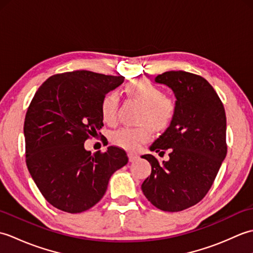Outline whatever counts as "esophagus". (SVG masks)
Segmentation results:
<instances>
[{"label": "esophagus", "instance_id": "34e87169", "mask_svg": "<svg viewBox=\"0 0 253 253\" xmlns=\"http://www.w3.org/2000/svg\"><path fill=\"white\" fill-rule=\"evenodd\" d=\"M138 159H139L138 154L132 153V152H128V160H129V162H135V161Z\"/></svg>", "mask_w": 253, "mask_h": 253}]
</instances>
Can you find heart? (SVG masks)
<instances>
[{"label": "heart", "mask_w": 253, "mask_h": 253, "mask_svg": "<svg viewBox=\"0 0 253 253\" xmlns=\"http://www.w3.org/2000/svg\"><path fill=\"white\" fill-rule=\"evenodd\" d=\"M126 92L144 107L142 122H149L158 130L168 128L173 122L176 113L174 101L164 96L163 91L157 84L144 78L133 79L126 84ZM118 98L110 92L101 101V115L106 123L116 120ZM152 137V127L143 124L139 127H122L111 135V141L125 150H136L140 144L149 141Z\"/></svg>", "instance_id": "heart-1"}]
</instances>
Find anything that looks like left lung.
<instances>
[{"label": "left lung", "mask_w": 253, "mask_h": 253, "mask_svg": "<svg viewBox=\"0 0 253 253\" xmlns=\"http://www.w3.org/2000/svg\"><path fill=\"white\" fill-rule=\"evenodd\" d=\"M176 96V113L169 127L150 147L169 160L160 163L144 154L151 175L141 185L154 207L179 212L206 197L227 153L226 114L221 99L206 79L184 71H169L155 77Z\"/></svg>", "instance_id": "1"}]
</instances>
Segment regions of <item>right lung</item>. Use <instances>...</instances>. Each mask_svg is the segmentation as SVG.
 Instances as JSON below:
<instances>
[{"mask_svg": "<svg viewBox=\"0 0 253 253\" xmlns=\"http://www.w3.org/2000/svg\"><path fill=\"white\" fill-rule=\"evenodd\" d=\"M89 71L47 78L26 113V163L42 196L67 213H82L98 203L112 174L128 162L126 152L109 147L91 154L84 143L103 126L101 101L124 82Z\"/></svg>", "mask_w": 253, "mask_h": 253, "instance_id": "right-lung-1", "label": "right lung"}]
</instances>
